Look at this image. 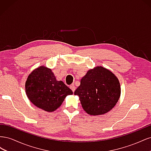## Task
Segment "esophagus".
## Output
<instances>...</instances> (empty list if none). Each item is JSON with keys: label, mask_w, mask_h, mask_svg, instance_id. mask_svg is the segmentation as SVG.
I'll list each match as a JSON object with an SVG mask.
<instances>
[{"label": "esophagus", "mask_w": 151, "mask_h": 151, "mask_svg": "<svg viewBox=\"0 0 151 151\" xmlns=\"http://www.w3.org/2000/svg\"><path fill=\"white\" fill-rule=\"evenodd\" d=\"M70 88L72 89V91H73V92H74L75 90H76V86H75L74 84H72V85L70 86Z\"/></svg>", "instance_id": "obj_1"}]
</instances>
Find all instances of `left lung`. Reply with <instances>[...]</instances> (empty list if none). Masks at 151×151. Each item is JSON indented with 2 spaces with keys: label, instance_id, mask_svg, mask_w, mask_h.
Segmentation results:
<instances>
[{
  "label": "left lung",
  "instance_id": "8db88e82",
  "mask_svg": "<svg viewBox=\"0 0 151 151\" xmlns=\"http://www.w3.org/2000/svg\"><path fill=\"white\" fill-rule=\"evenodd\" d=\"M120 82L112 72L102 66L89 70L75 91L84 110L90 115H103L115 106L120 97Z\"/></svg>",
  "mask_w": 151,
  "mask_h": 151
}]
</instances>
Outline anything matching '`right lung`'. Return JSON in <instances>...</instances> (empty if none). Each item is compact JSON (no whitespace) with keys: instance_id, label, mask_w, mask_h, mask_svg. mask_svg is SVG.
<instances>
[{"instance_id":"obj_1","label":"right lung","mask_w":151,"mask_h":151,"mask_svg":"<svg viewBox=\"0 0 151 151\" xmlns=\"http://www.w3.org/2000/svg\"><path fill=\"white\" fill-rule=\"evenodd\" d=\"M27 97L35 106L47 112L55 111L72 91L57 81L51 68L40 66L31 72L25 83Z\"/></svg>"}]
</instances>
